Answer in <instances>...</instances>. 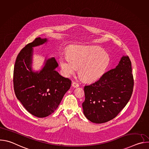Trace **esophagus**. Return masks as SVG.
Masks as SVG:
<instances>
[{"instance_id": "obj_1", "label": "esophagus", "mask_w": 149, "mask_h": 149, "mask_svg": "<svg viewBox=\"0 0 149 149\" xmlns=\"http://www.w3.org/2000/svg\"><path fill=\"white\" fill-rule=\"evenodd\" d=\"M72 86L74 88H77L79 87V84L77 83V82H73L72 84Z\"/></svg>"}]
</instances>
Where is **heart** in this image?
I'll return each instance as SVG.
<instances>
[{
    "label": "heart",
    "instance_id": "b5f03b06",
    "mask_svg": "<svg viewBox=\"0 0 149 149\" xmlns=\"http://www.w3.org/2000/svg\"><path fill=\"white\" fill-rule=\"evenodd\" d=\"M110 62L109 55L96 46H77L68 56L59 58L61 68L66 76L74 74L80 67L82 78L87 81H95L105 73Z\"/></svg>",
    "mask_w": 149,
    "mask_h": 149
}]
</instances>
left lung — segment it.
<instances>
[{
    "label": "left lung",
    "mask_w": 149,
    "mask_h": 149,
    "mask_svg": "<svg viewBox=\"0 0 149 149\" xmlns=\"http://www.w3.org/2000/svg\"><path fill=\"white\" fill-rule=\"evenodd\" d=\"M134 80L132 62L123 55L116 68L102 75L97 81L84 87V114L94 123H103L115 118L130 100Z\"/></svg>",
    "instance_id": "8db88e82"
}]
</instances>
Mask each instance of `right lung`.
<instances>
[{
  "label": "right lung",
  "instance_id": "obj_1",
  "mask_svg": "<svg viewBox=\"0 0 149 149\" xmlns=\"http://www.w3.org/2000/svg\"><path fill=\"white\" fill-rule=\"evenodd\" d=\"M47 42V38H38L26 45L16 58L13 71V87L17 100L29 113L39 118L54 112L71 86L70 79L55 70L58 64L54 57L45 58L39 71L32 70L33 48Z\"/></svg>",
  "mask_w": 149,
  "mask_h": 149
}]
</instances>
